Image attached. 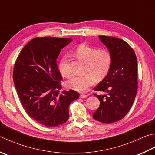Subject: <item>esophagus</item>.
Here are the masks:
<instances>
[{
  "label": "esophagus",
  "instance_id": "esophagus-1",
  "mask_svg": "<svg viewBox=\"0 0 155 155\" xmlns=\"http://www.w3.org/2000/svg\"><path fill=\"white\" fill-rule=\"evenodd\" d=\"M87 95H84V94H81V95H80L81 98H87Z\"/></svg>",
  "mask_w": 155,
  "mask_h": 155
}]
</instances>
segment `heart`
I'll use <instances>...</instances> for the list:
<instances>
[{"label":"heart","instance_id":"1","mask_svg":"<svg viewBox=\"0 0 155 155\" xmlns=\"http://www.w3.org/2000/svg\"><path fill=\"white\" fill-rule=\"evenodd\" d=\"M74 54L86 64V74L83 77H72L66 82V85L77 91L85 92L95 84L96 79L101 81L108 74L112 64V56L108 50H99L84 44L76 48ZM67 62V57L64 56L59 63V71L64 77L71 75Z\"/></svg>","mask_w":155,"mask_h":155}]
</instances>
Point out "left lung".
<instances>
[{
  "mask_svg": "<svg viewBox=\"0 0 155 155\" xmlns=\"http://www.w3.org/2000/svg\"><path fill=\"white\" fill-rule=\"evenodd\" d=\"M101 42L112 56V64L107 75L94 88L104 95L94 93L100 105L93 117L104 124L117 122L128 114L138 89L137 58L134 50L122 39L99 35Z\"/></svg>",
  "mask_w": 155,
  "mask_h": 155,
  "instance_id": "left-lung-1",
  "label": "left lung"
}]
</instances>
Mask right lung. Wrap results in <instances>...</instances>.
Returning <instances> with one entry per match:
<instances>
[{
    "mask_svg": "<svg viewBox=\"0 0 155 155\" xmlns=\"http://www.w3.org/2000/svg\"><path fill=\"white\" fill-rule=\"evenodd\" d=\"M69 38H35L21 51L15 63L13 78L24 110L38 123L48 127L64 124L68 107L78 99L74 90L60 93L62 77L56 59Z\"/></svg>",
    "mask_w": 155,
    "mask_h": 155,
    "instance_id": "obj_1",
    "label": "right lung"
}]
</instances>
